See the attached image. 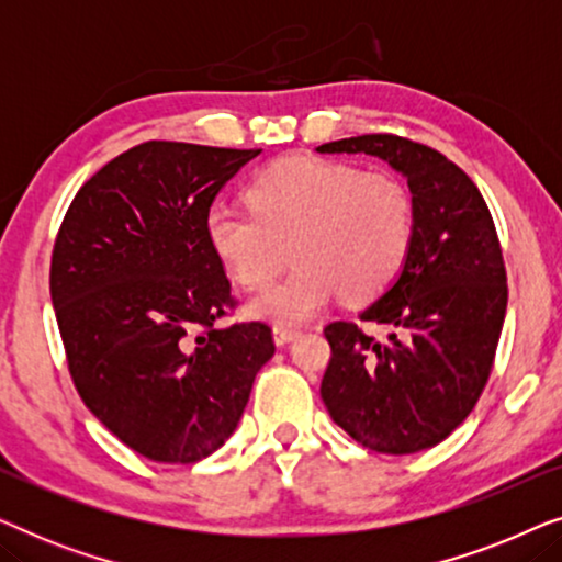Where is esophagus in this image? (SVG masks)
<instances>
[{
  "mask_svg": "<svg viewBox=\"0 0 562 562\" xmlns=\"http://www.w3.org/2000/svg\"><path fill=\"white\" fill-rule=\"evenodd\" d=\"M296 337H299V329H294V327H279V325L273 327V342L276 345H289L291 340H296Z\"/></svg>",
  "mask_w": 562,
  "mask_h": 562,
  "instance_id": "esophagus-1",
  "label": "esophagus"
}]
</instances>
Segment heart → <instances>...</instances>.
Instances as JSON below:
<instances>
[{
    "label": "heart",
    "mask_w": 562,
    "mask_h": 562,
    "mask_svg": "<svg viewBox=\"0 0 562 562\" xmlns=\"http://www.w3.org/2000/svg\"><path fill=\"white\" fill-rule=\"evenodd\" d=\"M250 212L214 204L204 217L212 250L245 289H260L296 268L248 304L252 317L294 327L345 302H371L409 258L414 202L402 179L325 158H283L245 191Z\"/></svg>",
    "instance_id": "heart-1"
}]
</instances>
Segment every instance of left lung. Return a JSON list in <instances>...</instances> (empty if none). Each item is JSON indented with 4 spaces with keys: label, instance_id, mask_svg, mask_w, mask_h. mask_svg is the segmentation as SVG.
<instances>
[{
    "label": "left lung",
    "instance_id": "obj_1",
    "mask_svg": "<svg viewBox=\"0 0 562 562\" xmlns=\"http://www.w3.org/2000/svg\"><path fill=\"white\" fill-rule=\"evenodd\" d=\"M317 153H366L402 173L414 202V243L396 281L360 312L391 333L373 340L356 322H333L322 379L329 417L352 440L386 456L442 442L473 412L506 314V271L494 220L460 168L398 135H358Z\"/></svg>",
    "mask_w": 562,
    "mask_h": 562
}]
</instances>
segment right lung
<instances>
[{"instance_id":"add662e5","label":"right lung","mask_w":562,"mask_h":562,"mask_svg":"<svg viewBox=\"0 0 562 562\" xmlns=\"http://www.w3.org/2000/svg\"><path fill=\"white\" fill-rule=\"evenodd\" d=\"M260 150L150 140L79 189L50 299L89 412L156 463H196L235 432L273 358L271 327H214L235 304L204 217Z\"/></svg>"}]
</instances>
